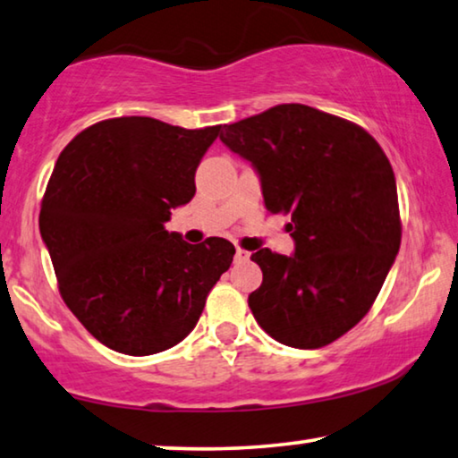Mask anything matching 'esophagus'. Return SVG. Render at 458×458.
Segmentation results:
<instances>
[{"instance_id": "1", "label": "esophagus", "mask_w": 458, "mask_h": 458, "mask_svg": "<svg viewBox=\"0 0 458 458\" xmlns=\"http://www.w3.org/2000/svg\"><path fill=\"white\" fill-rule=\"evenodd\" d=\"M249 257H250V252H249V250H244V249H236V255H234V259H236L238 263L249 261Z\"/></svg>"}]
</instances>
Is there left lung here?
Here are the masks:
<instances>
[{
    "label": "left lung",
    "mask_w": 458,
    "mask_h": 458,
    "mask_svg": "<svg viewBox=\"0 0 458 458\" xmlns=\"http://www.w3.org/2000/svg\"><path fill=\"white\" fill-rule=\"evenodd\" d=\"M220 140L255 166L267 211L292 216L294 255H250L263 271L252 317L284 345L333 344L372 309L399 252L391 162L366 129L306 105L224 125Z\"/></svg>",
    "instance_id": "1"
}]
</instances>
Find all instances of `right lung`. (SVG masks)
<instances>
[{
  "label": "right lung",
  "instance_id": "add662e5",
  "mask_svg": "<svg viewBox=\"0 0 458 458\" xmlns=\"http://www.w3.org/2000/svg\"><path fill=\"white\" fill-rule=\"evenodd\" d=\"M222 125L152 117L94 123L59 154L38 228L59 292L111 350L152 356L185 339L228 271L234 244H189L164 222L195 195V170Z\"/></svg>",
  "mask_w": 458,
  "mask_h": 458
}]
</instances>
